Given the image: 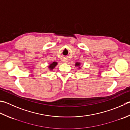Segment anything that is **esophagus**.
<instances>
[{
	"instance_id": "34e87169",
	"label": "esophagus",
	"mask_w": 130,
	"mask_h": 130,
	"mask_svg": "<svg viewBox=\"0 0 130 130\" xmlns=\"http://www.w3.org/2000/svg\"><path fill=\"white\" fill-rule=\"evenodd\" d=\"M63 62H67V61H63Z\"/></svg>"
}]
</instances>
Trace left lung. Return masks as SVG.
<instances>
[{
	"instance_id": "obj_1",
	"label": "left lung",
	"mask_w": 130,
	"mask_h": 130,
	"mask_svg": "<svg viewBox=\"0 0 130 130\" xmlns=\"http://www.w3.org/2000/svg\"><path fill=\"white\" fill-rule=\"evenodd\" d=\"M80 65V63H78V62H77L75 63V66H79Z\"/></svg>"
}]
</instances>
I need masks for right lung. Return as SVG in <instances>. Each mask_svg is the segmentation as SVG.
I'll return each mask as SVG.
<instances>
[{
  "instance_id": "obj_1",
  "label": "right lung",
  "mask_w": 130,
  "mask_h": 130,
  "mask_svg": "<svg viewBox=\"0 0 130 130\" xmlns=\"http://www.w3.org/2000/svg\"><path fill=\"white\" fill-rule=\"evenodd\" d=\"M57 64V62H53L51 63V64H50V67H49V68L50 69V70H52L53 69L56 67V65Z\"/></svg>"
}]
</instances>
